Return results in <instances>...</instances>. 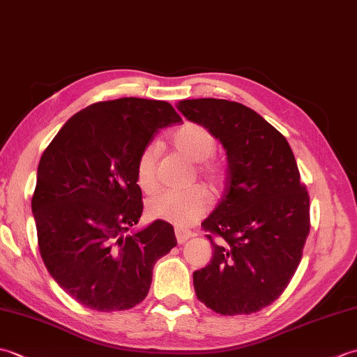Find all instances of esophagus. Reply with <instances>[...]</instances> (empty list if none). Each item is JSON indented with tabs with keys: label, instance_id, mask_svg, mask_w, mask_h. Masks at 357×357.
Masks as SVG:
<instances>
[{
	"label": "esophagus",
	"instance_id": "1",
	"mask_svg": "<svg viewBox=\"0 0 357 357\" xmlns=\"http://www.w3.org/2000/svg\"><path fill=\"white\" fill-rule=\"evenodd\" d=\"M174 234H176L178 244H184V242H187L188 239L193 238V231L179 229V227H176V229H174Z\"/></svg>",
	"mask_w": 357,
	"mask_h": 357
}]
</instances>
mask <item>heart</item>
Segmentation results:
<instances>
[{"label":"heart","mask_w":357,"mask_h":357,"mask_svg":"<svg viewBox=\"0 0 357 357\" xmlns=\"http://www.w3.org/2000/svg\"><path fill=\"white\" fill-rule=\"evenodd\" d=\"M173 149L193 162L196 170L213 188H221L225 183V169L211 155L216 150V138L210 128L198 123H185L172 135ZM136 183L146 195L158 188V149L155 144L144 147L136 161ZM211 206V196L201 185L187 188L184 192L167 190L155 196L147 204V213L151 219L167 221L185 227L198 221Z\"/></svg>","instance_id":"1"}]
</instances>
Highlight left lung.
Wrapping results in <instances>:
<instances>
[{"mask_svg": "<svg viewBox=\"0 0 357 357\" xmlns=\"http://www.w3.org/2000/svg\"><path fill=\"white\" fill-rule=\"evenodd\" d=\"M227 150L225 190L201 227L213 259L193 273L198 299L225 316L273 304L294 275L310 233V196L285 136L247 105L201 98L178 102Z\"/></svg>", "mask_w": 357, "mask_h": 357, "instance_id": "1", "label": "left lung"}]
</instances>
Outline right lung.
<instances>
[{
    "mask_svg": "<svg viewBox=\"0 0 357 357\" xmlns=\"http://www.w3.org/2000/svg\"><path fill=\"white\" fill-rule=\"evenodd\" d=\"M183 123L172 104L142 98L78 112L44 150L32 211L38 248L52 278L79 304L123 312L150 290L155 262L176 247L173 227L142 215L136 161L159 128Z\"/></svg>",
    "mask_w": 357,
    "mask_h": 357,
    "instance_id": "1",
    "label": "right lung"
}]
</instances>
